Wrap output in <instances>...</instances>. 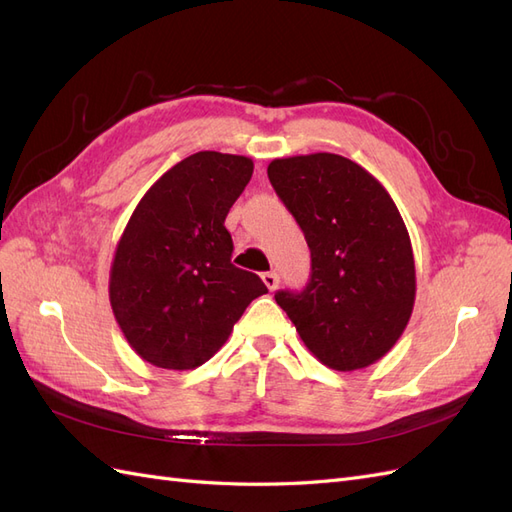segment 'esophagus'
Listing matches in <instances>:
<instances>
[{
	"label": "esophagus",
	"instance_id": "34e87169",
	"mask_svg": "<svg viewBox=\"0 0 512 512\" xmlns=\"http://www.w3.org/2000/svg\"><path fill=\"white\" fill-rule=\"evenodd\" d=\"M262 282H265V286H267L269 290H275L277 284H280V277H277V273L269 271V273H262Z\"/></svg>",
	"mask_w": 512,
	"mask_h": 512
}]
</instances>
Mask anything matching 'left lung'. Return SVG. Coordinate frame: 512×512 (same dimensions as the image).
I'll return each instance as SVG.
<instances>
[{
  "instance_id": "1",
  "label": "left lung",
  "mask_w": 512,
  "mask_h": 512,
  "mask_svg": "<svg viewBox=\"0 0 512 512\" xmlns=\"http://www.w3.org/2000/svg\"><path fill=\"white\" fill-rule=\"evenodd\" d=\"M267 175L312 252L307 286L275 292L277 305L322 365L380 361L408 327L416 294L412 243L391 194L337 153L277 158Z\"/></svg>"
}]
</instances>
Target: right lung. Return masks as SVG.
Segmentation results:
<instances>
[{
	"label": "right lung",
	"instance_id": "obj_1",
	"mask_svg": "<svg viewBox=\"0 0 512 512\" xmlns=\"http://www.w3.org/2000/svg\"><path fill=\"white\" fill-rule=\"evenodd\" d=\"M254 162L198 151L151 185L117 243L108 299L121 333L143 361L194 369L218 352L245 307L269 292L230 262L224 226Z\"/></svg>",
	"mask_w": 512,
	"mask_h": 512
}]
</instances>
